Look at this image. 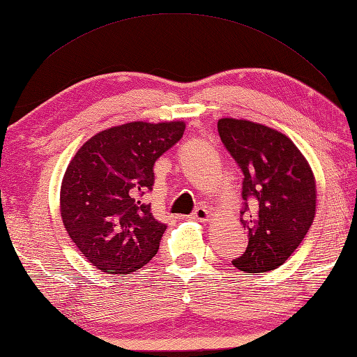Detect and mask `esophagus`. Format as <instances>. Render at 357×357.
<instances>
[{
    "instance_id": "34e87169",
    "label": "esophagus",
    "mask_w": 357,
    "mask_h": 357,
    "mask_svg": "<svg viewBox=\"0 0 357 357\" xmlns=\"http://www.w3.org/2000/svg\"><path fill=\"white\" fill-rule=\"evenodd\" d=\"M190 218L198 220V222H207V220L211 218V212L206 206H199V207H197L195 211H193Z\"/></svg>"
}]
</instances>
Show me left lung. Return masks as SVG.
Returning a JSON list of instances; mask_svg holds the SVG:
<instances>
[{
	"mask_svg": "<svg viewBox=\"0 0 357 357\" xmlns=\"http://www.w3.org/2000/svg\"><path fill=\"white\" fill-rule=\"evenodd\" d=\"M217 128L243 173L241 222L248 246L232 265L245 273H267L294 255L312 226V168L294 142L273 128L242 119H220Z\"/></svg>",
	"mask_w": 357,
	"mask_h": 357,
	"instance_id": "obj_1",
	"label": "left lung"
}]
</instances>
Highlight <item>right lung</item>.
<instances>
[{
  "instance_id": "right-lung-1",
  "label": "right lung",
  "mask_w": 357,
  "mask_h": 357,
  "mask_svg": "<svg viewBox=\"0 0 357 357\" xmlns=\"http://www.w3.org/2000/svg\"><path fill=\"white\" fill-rule=\"evenodd\" d=\"M184 121H131L89 139L63 174L61 217L76 248L109 275H128L156 256L167 226L146 203L153 167L183 137Z\"/></svg>"
}]
</instances>
